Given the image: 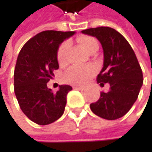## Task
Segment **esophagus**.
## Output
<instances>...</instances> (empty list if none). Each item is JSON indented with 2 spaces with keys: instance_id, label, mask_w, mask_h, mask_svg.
I'll use <instances>...</instances> for the list:
<instances>
[{
  "instance_id": "1",
  "label": "esophagus",
  "mask_w": 152,
  "mask_h": 152,
  "mask_svg": "<svg viewBox=\"0 0 152 152\" xmlns=\"http://www.w3.org/2000/svg\"><path fill=\"white\" fill-rule=\"evenodd\" d=\"M74 89H76V90H80V91H83L85 89L84 86H79V85H76V86H74L73 87Z\"/></svg>"
}]
</instances>
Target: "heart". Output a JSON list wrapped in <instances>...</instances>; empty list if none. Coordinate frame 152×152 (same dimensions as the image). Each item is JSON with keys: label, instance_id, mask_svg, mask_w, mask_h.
Instances as JSON below:
<instances>
[{"label": "heart", "instance_id": "heart-1", "mask_svg": "<svg viewBox=\"0 0 152 152\" xmlns=\"http://www.w3.org/2000/svg\"><path fill=\"white\" fill-rule=\"evenodd\" d=\"M78 43L88 53L98 50V41L90 36H80L77 39ZM69 49V43L67 41L63 42L57 52V61L60 64H64L67 58V53ZM94 72V69L91 67H71L64 74V81L72 84H83Z\"/></svg>", "mask_w": 152, "mask_h": 152}]
</instances>
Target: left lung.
I'll list each match as a JSON object with an SVG mask.
<instances>
[{
    "instance_id": "left-lung-1",
    "label": "left lung",
    "mask_w": 152,
    "mask_h": 152,
    "mask_svg": "<svg viewBox=\"0 0 152 152\" xmlns=\"http://www.w3.org/2000/svg\"><path fill=\"white\" fill-rule=\"evenodd\" d=\"M100 42L104 52V66L97 76L103 86L110 84L107 92H101L99 100L90 107L98 116L116 120L124 116L137 99L142 85V72L136 53L127 39L110 27L90 28L82 31Z\"/></svg>"
}]
</instances>
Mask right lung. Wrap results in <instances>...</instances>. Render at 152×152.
I'll list each match as a JSON object with an SVG mask.
<instances>
[{
  "instance_id": "right-lung-1",
  "label": "right lung",
  "mask_w": 152,
  "mask_h": 152,
  "mask_svg": "<svg viewBox=\"0 0 152 152\" xmlns=\"http://www.w3.org/2000/svg\"><path fill=\"white\" fill-rule=\"evenodd\" d=\"M74 31H45L22 47L15 67L14 91L23 113L33 122L47 125L64 113L69 85H61L56 92L46 83L59 69L57 52L61 43Z\"/></svg>"
}]
</instances>
